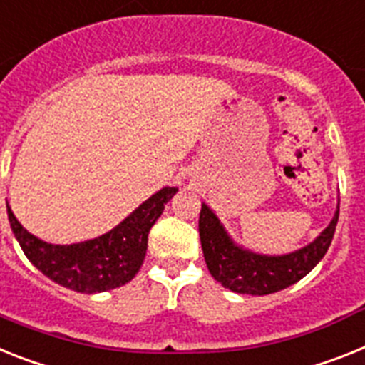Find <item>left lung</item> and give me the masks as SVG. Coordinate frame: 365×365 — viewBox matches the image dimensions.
Segmentation results:
<instances>
[{"mask_svg": "<svg viewBox=\"0 0 365 365\" xmlns=\"http://www.w3.org/2000/svg\"><path fill=\"white\" fill-rule=\"evenodd\" d=\"M338 213L323 234L304 249L286 256H259L235 247L210 207L202 206L198 232L211 277L243 295H269L286 289L306 277L327 254L338 225Z\"/></svg>", "mask_w": 365, "mask_h": 365, "instance_id": "1", "label": "left lung"}]
</instances>
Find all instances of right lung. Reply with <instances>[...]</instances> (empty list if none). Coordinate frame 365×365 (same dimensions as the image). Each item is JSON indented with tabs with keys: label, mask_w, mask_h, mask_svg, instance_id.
Masks as SVG:
<instances>
[{
	"label": "right lung",
	"mask_w": 365,
	"mask_h": 365,
	"mask_svg": "<svg viewBox=\"0 0 365 365\" xmlns=\"http://www.w3.org/2000/svg\"><path fill=\"white\" fill-rule=\"evenodd\" d=\"M174 195V187L161 189L115 230L78 245L44 243L18 222L9 206L7 213L21 250L38 271L73 292L102 293L124 286L139 272L150 230Z\"/></svg>",
	"instance_id": "right-lung-1"
}]
</instances>
